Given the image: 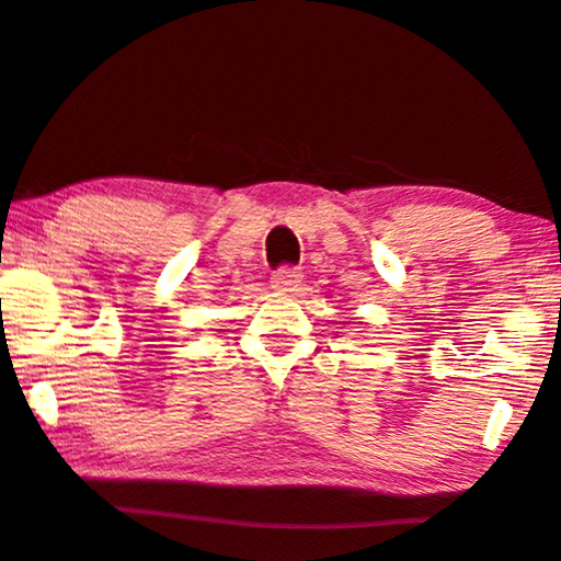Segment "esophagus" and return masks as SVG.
Returning a JSON list of instances; mask_svg holds the SVG:
<instances>
[{
    "mask_svg": "<svg viewBox=\"0 0 561 561\" xmlns=\"http://www.w3.org/2000/svg\"><path fill=\"white\" fill-rule=\"evenodd\" d=\"M300 285L302 274L295 272V268H279V272L272 276V289H276V293H295Z\"/></svg>",
    "mask_w": 561,
    "mask_h": 561,
    "instance_id": "obj_1",
    "label": "esophagus"
}]
</instances>
